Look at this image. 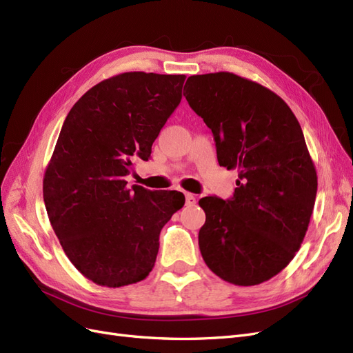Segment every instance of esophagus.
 Returning a JSON list of instances; mask_svg holds the SVG:
<instances>
[{"instance_id":"34e87169","label":"esophagus","mask_w":353,"mask_h":353,"mask_svg":"<svg viewBox=\"0 0 353 353\" xmlns=\"http://www.w3.org/2000/svg\"><path fill=\"white\" fill-rule=\"evenodd\" d=\"M197 203V199L191 194V193H185V205L187 206H194Z\"/></svg>"}]
</instances>
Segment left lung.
<instances>
[{
	"instance_id": "1",
	"label": "left lung",
	"mask_w": 353,
	"mask_h": 353,
	"mask_svg": "<svg viewBox=\"0 0 353 353\" xmlns=\"http://www.w3.org/2000/svg\"><path fill=\"white\" fill-rule=\"evenodd\" d=\"M184 95L216 143L221 166L237 169L230 200L199 201L203 259L236 285H256L283 271L307 231L318 178L296 116L271 90L230 72L194 74Z\"/></svg>"
}]
</instances>
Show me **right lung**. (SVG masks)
Returning a JSON list of instances; mask_svg holds the SVG:
<instances>
[{"label": "right lung", "instance_id": "obj_1", "mask_svg": "<svg viewBox=\"0 0 353 353\" xmlns=\"http://www.w3.org/2000/svg\"><path fill=\"white\" fill-rule=\"evenodd\" d=\"M185 74L126 72L94 85L61 126L44 175L51 227L69 261L99 285L122 287L153 270L159 236L183 193L128 188L126 175L183 97Z\"/></svg>", "mask_w": 353, "mask_h": 353}]
</instances>
